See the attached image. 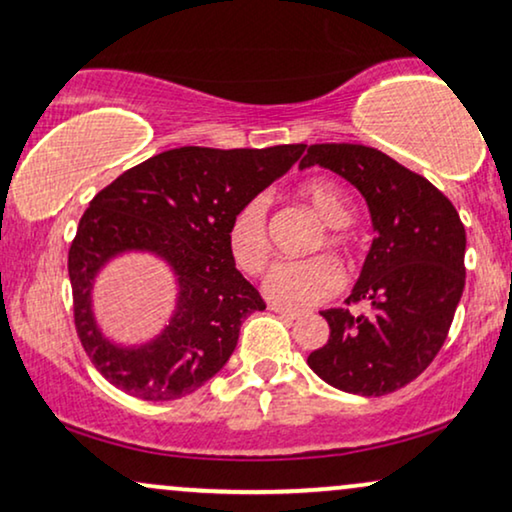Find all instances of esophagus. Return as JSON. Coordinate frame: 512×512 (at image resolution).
Instances as JSON below:
<instances>
[{
	"label": "esophagus",
	"instance_id": "obj_1",
	"mask_svg": "<svg viewBox=\"0 0 512 512\" xmlns=\"http://www.w3.org/2000/svg\"><path fill=\"white\" fill-rule=\"evenodd\" d=\"M271 312H276L281 319H288V321H295L300 319V312H295V309H286V307H278V304H271Z\"/></svg>",
	"mask_w": 512,
	"mask_h": 512
}]
</instances>
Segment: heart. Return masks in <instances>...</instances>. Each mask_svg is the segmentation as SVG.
Masks as SVG:
<instances>
[{
  "label": "heart",
  "instance_id": "heart-1",
  "mask_svg": "<svg viewBox=\"0 0 512 512\" xmlns=\"http://www.w3.org/2000/svg\"><path fill=\"white\" fill-rule=\"evenodd\" d=\"M302 196L312 203L323 222L331 229H345L354 219L352 205H349L347 193L331 179H307L302 184ZM267 196H255L241 205V210L231 217L229 224V250L234 257L236 267L245 274H260L269 264L271 243L267 234ZM328 245L342 250L345 238L333 234ZM342 269L331 257H309V260L297 262H278L269 276L264 278V295L278 307L302 309L321 304L338 293L342 288Z\"/></svg>",
  "mask_w": 512,
  "mask_h": 512
}]
</instances>
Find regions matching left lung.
Instances as JSON below:
<instances>
[{"label": "left lung", "mask_w": 512, "mask_h": 512, "mask_svg": "<svg viewBox=\"0 0 512 512\" xmlns=\"http://www.w3.org/2000/svg\"><path fill=\"white\" fill-rule=\"evenodd\" d=\"M314 165L364 196L375 238L347 297L371 312H321L331 338L307 364L342 392L383 397L416 380L444 345L465 288L463 222L428 179L375 148L314 144L300 170Z\"/></svg>", "instance_id": "obj_1"}]
</instances>
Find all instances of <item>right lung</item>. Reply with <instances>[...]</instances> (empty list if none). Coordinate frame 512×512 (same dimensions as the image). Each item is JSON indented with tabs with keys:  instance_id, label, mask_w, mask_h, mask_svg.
<instances>
[{
	"instance_id": "obj_1",
	"label": "right lung",
	"mask_w": 512,
	"mask_h": 512,
	"mask_svg": "<svg viewBox=\"0 0 512 512\" xmlns=\"http://www.w3.org/2000/svg\"><path fill=\"white\" fill-rule=\"evenodd\" d=\"M304 144L271 148L184 146L158 153L99 191L68 252L75 328L108 383L146 401L196 392L234 354L243 319L264 309L236 269L229 224L241 205L283 177ZM125 254H151L173 271L178 295L166 326L125 346L100 331L95 278Z\"/></svg>"
}]
</instances>
